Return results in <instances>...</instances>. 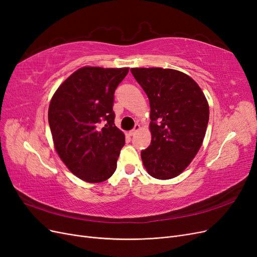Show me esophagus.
I'll return each mask as SVG.
<instances>
[{
    "instance_id": "34e87169",
    "label": "esophagus",
    "mask_w": 257,
    "mask_h": 257,
    "mask_svg": "<svg viewBox=\"0 0 257 257\" xmlns=\"http://www.w3.org/2000/svg\"><path fill=\"white\" fill-rule=\"evenodd\" d=\"M139 130H141V125H139V124H136V125L134 126V128L128 132V135H130V136H134Z\"/></svg>"
}]
</instances>
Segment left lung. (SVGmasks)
<instances>
[{
  "label": "left lung",
  "mask_w": 257,
  "mask_h": 257,
  "mask_svg": "<svg viewBox=\"0 0 257 257\" xmlns=\"http://www.w3.org/2000/svg\"><path fill=\"white\" fill-rule=\"evenodd\" d=\"M150 102L151 144L142 151L150 176L173 179L190 165L203 145L209 105L189 75L172 68H131Z\"/></svg>",
  "instance_id": "obj_1"
}]
</instances>
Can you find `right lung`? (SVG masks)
Segmentation results:
<instances>
[{
	"label": "right lung",
	"mask_w": 257,
	"mask_h": 257,
	"mask_svg": "<svg viewBox=\"0 0 257 257\" xmlns=\"http://www.w3.org/2000/svg\"><path fill=\"white\" fill-rule=\"evenodd\" d=\"M127 73L128 67L83 66L60 84L50 100L54 149L69 172L85 182H103L116 168L125 136L113 123V94Z\"/></svg>",
	"instance_id": "add662e5"
}]
</instances>
